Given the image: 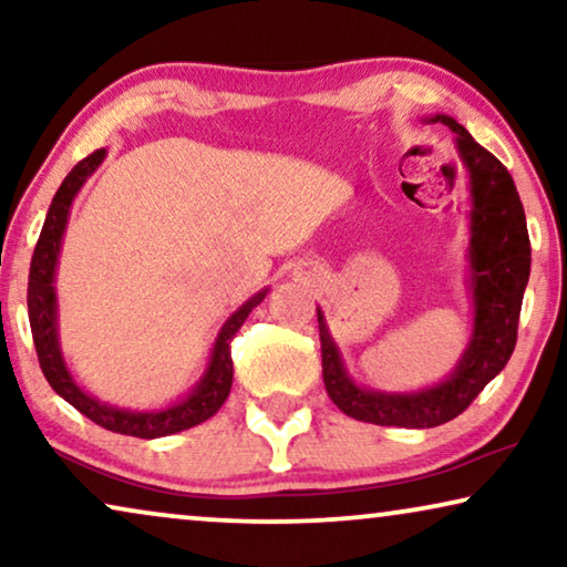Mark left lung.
I'll return each mask as SVG.
<instances>
[{
  "label": "left lung",
  "instance_id": "obj_1",
  "mask_svg": "<svg viewBox=\"0 0 567 567\" xmlns=\"http://www.w3.org/2000/svg\"><path fill=\"white\" fill-rule=\"evenodd\" d=\"M429 123H444L454 131L456 154L467 169L472 336L444 382L415 392L369 390L348 374L322 309L317 307L324 390L346 415L374 425L433 429L464 413L514 353L518 312L529 284L532 245L514 177L452 115H431Z\"/></svg>",
  "mask_w": 567,
  "mask_h": 567
}]
</instances>
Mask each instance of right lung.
<instances>
[{
    "mask_svg": "<svg viewBox=\"0 0 567 567\" xmlns=\"http://www.w3.org/2000/svg\"><path fill=\"white\" fill-rule=\"evenodd\" d=\"M105 150L92 152L90 157H84L80 165H74L72 173L64 177L61 188L53 196L49 214H45L41 237H38L33 260H30V278H28V317H30V330H33V343L38 361H41L43 377L49 379L53 392L59 398H64L69 405H74L82 415H87L90 421H95L103 429L113 433H123V436H136V439H159V436H173L193 425L204 423L212 417L216 410L224 405V400L229 398L231 390V351L229 343L237 336V330L243 328L247 315L266 299L268 289H260L245 301L237 312L227 317V322L221 324L219 336H216L212 353H208V363L204 377L198 379L196 386L185 394L183 400L173 402L167 408L157 410H131L107 405L92 398L90 392H84L72 371H69L64 353H61L59 343V305H56V266H59V252L61 243H64V231L69 221V208H72L76 193L82 190V185L87 183V177L103 165Z\"/></svg>",
    "mask_w": 567,
    "mask_h": 567,
    "instance_id": "1",
    "label": "right lung"
}]
</instances>
